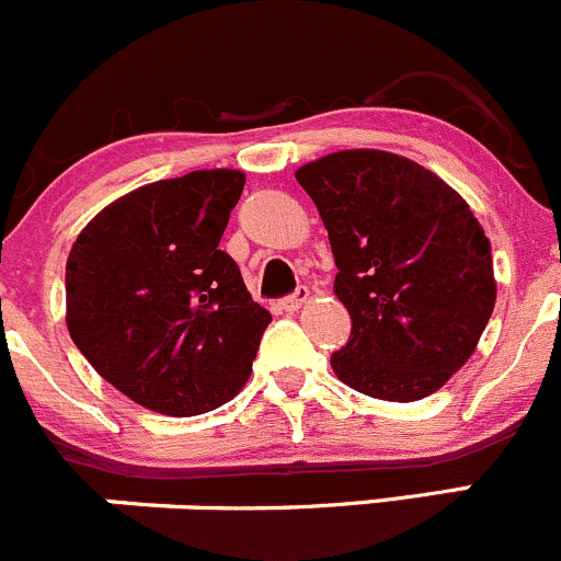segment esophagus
Instances as JSON below:
<instances>
[{
	"mask_svg": "<svg viewBox=\"0 0 561 561\" xmlns=\"http://www.w3.org/2000/svg\"><path fill=\"white\" fill-rule=\"evenodd\" d=\"M308 299H310V291H308V288H305V286H299L297 291L288 294V297L280 299V308L286 310V313H294V310L302 308V305L308 302Z\"/></svg>",
	"mask_w": 561,
	"mask_h": 561,
	"instance_id": "1",
	"label": "esophagus"
}]
</instances>
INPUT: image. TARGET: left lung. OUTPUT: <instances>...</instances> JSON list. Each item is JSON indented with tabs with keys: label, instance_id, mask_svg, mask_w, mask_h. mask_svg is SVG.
Segmentation results:
<instances>
[{
	"label": "left lung",
	"instance_id": "left-lung-1",
	"mask_svg": "<svg viewBox=\"0 0 561 561\" xmlns=\"http://www.w3.org/2000/svg\"><path fill=\"white\" fill-rule=\"evenodd\" d=\"M335 256L352 316L330 357L343 385L420 401L471 357L496 302L491 242L434 171L381 149H343L297 169Z\"/></svg>",
	"mask_w": 561,
	"mask_h": 561
}]
</instances>
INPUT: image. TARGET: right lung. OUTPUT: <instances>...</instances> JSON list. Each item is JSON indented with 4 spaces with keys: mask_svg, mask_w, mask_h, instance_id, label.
I'll list each match as a JSON object with an SVG mask.
<instances>
[{
    "mask_svg": "<svg viewBox=\"0 0 561 561\" xmlns=\"http://www.w3.org/2000/svg\"><path fill=\"white\" fill-rule=\"evenodd\" d=\"M242 187L234 169L152 182L94 215L70 248V337L138 407L193 417L251 376L273 316L218 248Z\"/></svg>",
    "mask_w": 561,
    "mask_h": 561,
    "instance_id": "obj_1",
    "label": "right lung"
}]
</instances>
